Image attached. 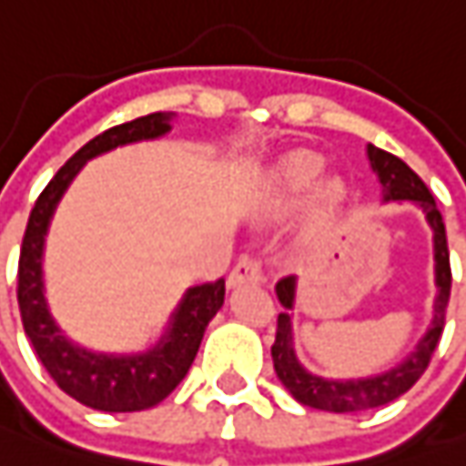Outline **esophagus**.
Returning a JSON list of instances; mask_svg holds the SVG:
<instances>
[{
  "label": "esophagus",
  "instance_id": "esophagus-1",
  "mask_svg": "<svg viewBox=\"0 0 466 466\" xmlns=\"http://www.w3.org/2000/svg\"><path fill=\"white\" fill-rule=\"evenodd\" d=\"M257 282H261V264L257 259H241L228 275V288L257 285Z\"/></svg>",
  "mask_w": 466,
  "mask_h": 466
}]
</instances>
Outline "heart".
<instances>
[{"label":"heart","instance_id":"b5f03b06","mask_svg":"<svg viewBox=\"0 0 466 466\" xmlns=\"http://www.w3.org/2000/svg\"><path fill=\"white\" fill-rule=\"evenodd\" d=\"M324 168L321 157L313 153H293L288 155L278 168V187L285 191V194H300L306 188L311 187L313 181L319 178V173ZM345 202V187L339 178H329L324 181L319 191H316V207L319 212L329 215L337 207Z\"/></svg>","mask_w":466,"mask_h":466}]
</instances>
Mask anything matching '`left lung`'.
I'll return each mask as SVG.
<instances>
[{"label":"left lung","mask_w":466,"mask_h":466,"mask_svg":"<svg viewBox=\"0 0 466 466\" xmlns=\"http://www.w3.org/2000/svg\"><path fill=\"white\" fill-rule=\"evenodd\" d=\"M368 163L376 173L384 202H412L420 207L425 220L433 230V275H436V300H433V319L428 329L418 339L412 352L400 360L394 368L384 373L368 376V379H327L311 373L298 360L296 339H293V309H296L298 278L279 279L275 293L285 311L278 316V337L272 345V360L275 373L282 386L306 407L324 410V412H363L381 404L394 402L418 384L425 368L431 363L433 350L439 348L443 321H446V306L451 293V267H449V246H446V228L436 209V199L420 181V176L410 168L397 155L384 153L373 145H368Z\"/></svg>","instance_id":"8db88e82"}]
</instances>
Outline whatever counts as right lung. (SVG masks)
I'll return each mask as SVG.
<instances>
[{
    "label": "right lung",
    "mask_w": 466,
    "mask_h": 466,
    "mask_svg": "<svg viewBox=\"0 0 466 466\" xmlns=\"http://www.w3.org/2000/svg\"><path fill=\"white\" fill-rule=\"evenodd\" d=\"M176 114H150L118 124L90 139L64 163L59 173L41 191L27 218L25 238L17 269V303L27 339L44 363L48 376L72 400L103 412H139L163 402L197 358L207 324L223 309L225 279L188 288L173 309L168 327L157 342L139 352H98L69 339L48 309L44 285V248L48 225L62 202L64 191L75 181L82 166L98 155L124 145L160 139L170 132Z\"/></svg>",
    "instance_id": "1"
}]
</instances>
